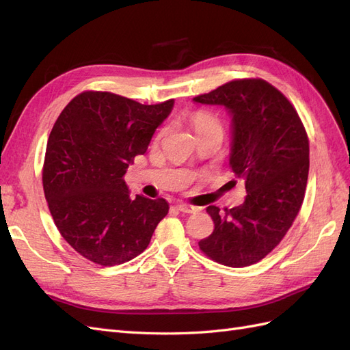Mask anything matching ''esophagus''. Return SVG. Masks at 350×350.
I'll return each mask as SVG.
<instances>
[{"label":"esophagus","mask_w":350,"mask_h":350,"mask_svg":"<svg viewBox=\"0 0 350 350\" xmlns=\"http://www.w3.org/2000/svg\"><path fill=\"white\" fill-rule=\"evenodd\" d=\"M176 208H178L179 211H183V213H197V211L200 210V207H197V206H193V204H183V203L176 204Z\"/></svg>","instance_id":"obj_1"}]
</instances>
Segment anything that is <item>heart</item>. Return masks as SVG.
<instances>
[{"mask_svg":"<svg viewBox=\"0 0 350 350\" xmlns=\"http://www.w3.org/2000/svg\"><path fill=\"white\" fill-rule=\"evenodd\" d=\"M193 125L197 133L200 131H207V130H219L221 131V124L219 121L217 116H215L213 113L210 112H206V111H200V112H196L193 115ZM165 133V130L161 131L162 135Z\"/></svg>","mask_w":350,"mask_h":350,"instance_id":"obj_1","label":"heart"}]
</instances>
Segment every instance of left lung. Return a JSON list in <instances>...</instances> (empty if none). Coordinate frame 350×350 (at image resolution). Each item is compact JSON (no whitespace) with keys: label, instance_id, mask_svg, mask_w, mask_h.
I'll list each match as a JSON object with an SVG mask.
<instances>
[{"label":"left lung","instance_id":"1","mask_svg":"<svg viewBox=\"0 0 350 350\" xmlns=\"http://www.w3.org/2000/svg\"><path fill=\"white\" fill-rule=\"evenodd\" d=\"M194 102L229 111V165L247 189L238 207L206 208L215 229L198 247L224 266L247 267L279 245L299 213L310 171L308 135L293 105L266 80H232Z\"/></svg>","mask_w":350,"mask_h":350}]
</instances>
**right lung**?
I'll use <instances>...</instances> for the list:
<instances>
[{
    "label": "right lung",
    "mask_w": 350,
    "mask_h": 350,
    "mask_svg": "<svg viewBox=\"0 0 350 350\" xmlns=\"http://www.w3.org/2000/svg\"><path fill=\"white\" fill-rule=\"evenodd\" d=\"M174 99L142 105L111 92L71 99L49 134L42 184L61 237L103 267L142 254L166 215L165 198L130 196L124 175L144 154Z\"/></svg>",
    "instance_id": "obj_1"
}]
</instances>
